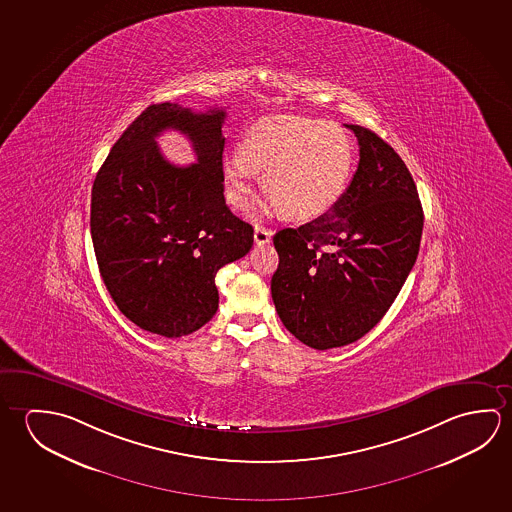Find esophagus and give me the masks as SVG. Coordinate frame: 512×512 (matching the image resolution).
Wrapping results in <instances>:
<instances>
[{"label": "esophagus", "instance_id": "1", "mask_svg": "<svg viewBox=\"0 0 512 512\" xmlns=\"http://www.w3.org/2000/svg\"><path fill=\"white\" fill-rule=\"evenodd\" d=\"M253 241L255 244H268L271 241V232H269L268 228L257 227L255 228V232H253Z\"/></svg>", "mask_w": 512, "mask_h": 512}]
</instances>
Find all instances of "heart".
Instances as JSON below:
<instances>
[{"mask_svg":"<svg viewBox=\"0 0 512 512\" xmlns=\"http://www.w3.org/2000/svg\"><path fill=\"white\" fill-rule=\"evenodd\" d=\"M268 191L264 212L309 221L334 209L353 173L350 135L336 123L303 116H280L253 126L243 151L221 162L225 198L234 209L252 202L255 184Z\"/></svg>","mask_w":512,"mask_h":512,"instance_id":"1","label":"heart"}]
</instances>
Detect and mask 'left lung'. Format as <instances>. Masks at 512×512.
Listing matches in <instances>:
<instances>
[{
	"mask_svg": "<svg viewBox=\"0 0 512 512\" xmlns=\"http://www.w3.org/2000/svg\"><path fill=\"white\" fill-rule=\"evenodd\" d=\"M346 128L361 159L343 198L273 237L278 316L314 350L355 343L384 318L416 262L423 230L418 189L400 155L368 128Z\"/></svg>",
	"mask_w": 512,
	"mask_h": 512,
	"instance_id": "left-lung-1",
	"label": "left lung"
}]
</instances>
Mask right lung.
Masks as SVG:
<instances>
[{
	"instance_id": "obj_1",
	"label": "right lung",
	"mask_w": 512,
	"mask_h": 512,
	"mask_svg": "<svg viewBox=\"0 0 512 512\" xmlns=\"http://www.w3.org/2000/svg\"><path fill=\"white\" fill-rule=\"evenodd\" d=\"M225 109L150 105L112 146L94 178L91 235L103 282L126 318L151 334L182 337L218 310L216 273L253 246L252 225L223 196ZM188 135L199 159L175 167L154 139Z\"/></svg>"
}]
</instances>
